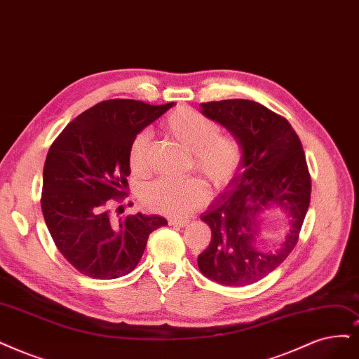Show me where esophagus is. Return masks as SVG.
I'll use <instances>...</instances> for the list:
<instances>
[{"label":"esophagus","instance_id":"esophagus-1","mask_svg":"<svg viewBox=\"0 0 359 359\" xmlns=\"http://www.w3.org/2000/svg\"><path fill=\"white\" fill-rule=\"evenodd\" d=\"M189 223V220L187 219H170L168 224L170 226H177V228H184Z\"/></svg>","mask_w":359,"mask_h":359}]
</instances>
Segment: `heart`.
Returning <instances> with one entry per match:
<instances>
[{"instance_id": "obj_1", "label": "heart", "mask_w": 359, "mask_h": 359, "mask_svg": "<svg viewBox=\"0 0 359 359\" xmlns=\"http://www.w3.org/2000/svg\"><path fill=\"white\" fill-rule=\"evenodd\" d=\"M165 135L191 152L192 167L208 182L213 191L228 187L241 163V146L231 136L219 135V126L208 116L192 108H179L171 112L163 124ZM149 139L139 135L130 148V167L143 172L148 167ZM143 205L155 213L183 217L207 200V189L201 180L156 179L142 191Z\"/></svg>"}]
</instances>
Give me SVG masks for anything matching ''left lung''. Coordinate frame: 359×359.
<instances>
[{"instance_id":"1","label":"left lung","mask_w":359,"mask_h":359,"mask_svg":"<svg viewBox=\"0 0 359 359\" xmlns=\"http://www.w3.org/2000/svg\"><path fill=\"white\" fill-rule=\"evenodd\" d=\"M201 114L226 128L243 155L233 179L201 215L211 241L198 256V268L222 285L255 284L280 266L297 243L311 203L306 158L287 119L257 102H207ZM276 208L287 216V231L266 248L262 217Z\"/></svg>"}]
</instances>
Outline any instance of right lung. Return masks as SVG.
I'll return each mask as SVG.
<instances>
[{"label": "right lung", "instance_id": "obj_1", "mask_svg": "<svg viewBox=\"0 0 359 359\" xmlns=\"http://www.w3.org/2000/svg\"><path fill=\"white\" fill-rule=\"evenodd\" d=\"M172 106L130 99L100 102L66 126L48 149L44 220L62 256L83 275L115 280L130 273L151 232L167 224L156 215L115 219L111 204L128 187L133 140Z\"/></svg>", "mask_w": 359, "mask_h": 359}]
</instances>
